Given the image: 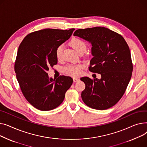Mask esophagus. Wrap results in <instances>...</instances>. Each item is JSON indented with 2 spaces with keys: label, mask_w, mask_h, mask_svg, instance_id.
Segmentation results:
<instances>
[{
  "label": "esophagus",
  "mask_w": 147,
  "mask_h": 147,
  "mask_svg": "<svg viewBox=\"0 0 147 147\" xmlns=\"http://www.w3.org/2000/svg\"><path fill=\"white\" fill-rule=\"evenodd\" d=\"M73 80H74V82H78L80 81V80L78 78H74Z\"/></svg>",
  "instance_id": "obj_1"
}]
</instances>
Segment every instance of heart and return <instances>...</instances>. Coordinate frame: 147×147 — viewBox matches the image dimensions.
<instances>
[{
  "label": "heart",
  "instance_id": "1",
  "mask_svg": "<svg viewBox=\"0 0 147 147\" xmlns=\"http://www.w3.org/2000/svg\"><path fill=\"white\" fill-rule=\"evenodd\" d=\"M69 44L78 54L81 52L84 53L86 50V49H87L86 43L82 40L78 38H74L72 39L69 42ZM63 49V45L59 46L56 49V55L57 59L59 60L62 58ZM82 67L83 66L82 65H68L63 68V71L65 74L69 75H71L74 77H76L81 75L82 72Z\"/></svg>",
  "mask_w": 147,
  "mask_h": 147
}]
</instances>
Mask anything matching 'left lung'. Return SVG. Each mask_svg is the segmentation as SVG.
Instances as JSON below:
<instances>
[{"label":"left lung","mask_w":147,"mask_h":147,"mask_svg":"<svg viewBox=\"0 0 147 147\" xmlns=\"http://www.w3.org/2000/svg\"><path fill=\"white\" fill-rule=\"evenodd\" d=\"M74 36L91 43L93 57L89 70L101 76L94 80L81 78L85 84L81 93L83 101L88 107L100 110L115 106L124 94L133 71L126 41L120 34L101 27L77 30Z\"/></svg>","instance_id":"1"}]
</instances>
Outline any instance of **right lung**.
<instances>
[{
  "label": "right lung",
  "instance_id": "1",
  "mask_svg": "<svg viewBox=\"0 0 147 147\" xmlns=\"http://www.w3.org/2000/svg\"><path fill=\"white\" fill-rule=\"evenodd\" d=\"M75 30L44 29L26 36L19 46L15 71L22 92L35 108L53 110L63 102L73 80L60 76L49 78V67L57 63V47L71 37Z\"/></svg>",
  "mask_w": 147,
  "mask_h": 147
}]
</instances>
